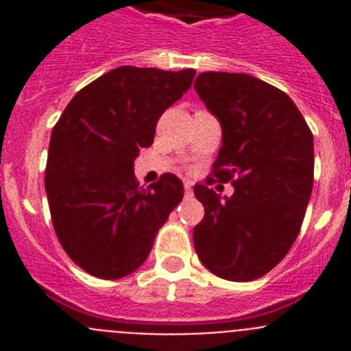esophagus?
I'll use <instances>...</instances> for the list:
<instances>
[{
    "instance_id": "1",
    "label": "esophagus",
    "mask_w": 351,
    "mask_h": 351,
    "mask_svg": "<svg viewBox=\"0 0 351 351\" xmlns=\"http://www.w3.org/2000/svg\"><path fill=\"white\" fill-rule=\"evenodd\" d=\"M184 193H186V197H191V195H193V188H191L190 182H186L184 184Z\"/></svg>"
}]
</instances>
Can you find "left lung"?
<instances>
[{"label": "left lung", "mask_w": 351, "mask_h": 351, "mask_svg": "<svg viewBox=\"0 0 351 351\" xmlns=\"http://www.w3.org/2000/svg\"><path fill=\"white\" fill-rule=\"evenodd\" d=\"M195 91L221 125L213 176L234 184L223 200L195 184L206 209L193 228L195 250L218 278L258 280L299 235L313 191V133L290 96L256 77L204 71Z\"/></svg>", "instance_id": "left-lung-1"}]
</instances>
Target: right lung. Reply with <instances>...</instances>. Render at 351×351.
<instances>
[{
  "label": "right lung",
  "mask_w": 351,
  "mask_h": 351,
  "mask_svg": "<svg viewBox=\"0 0 351 351\" xmlns=\"http://www.w3.org/2000/svg\"><path fill=\"white\" fill-rule=\"evenodd\" d=\"M197 71L119 66L80 89L56 123L45 191L61 246L88 274L119 280L137 271L184 195L163 173L138 188L133 161L156 123L190 89Z\"/></svg>",
  "instance_id": "1"
}]
</instances>
